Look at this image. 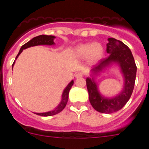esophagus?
<instances>
[{
	"mask_svg": "<svg viewBox=\"0 0 149 149\" xmlns=\"http://www.w3.org/2000/svg\"><path fill=\"white\" fill-rule=\"evenodd\" d=\"M83 75H84V74H83L82 72H77L75 74V77L76 78H80V77H82Z\"/></svg>",
	"mask_w": 149,
	"mask_h": 149,
	"instance_id": "34e87169",
	"label": "esophagus"
}]
</instances>
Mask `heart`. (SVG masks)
Segmentation results:
<instances>
[{
  "instance_id": "obj_1",
  "label": "heart",
  "mask_w": 149,
  "mask_h": 149,
  "mask_svg": "<svg viewBox=\"0 0 149 149\" xmlns=\"http://www.w3.org/2000/svg\"><path fill=\"white\" fill-rule=\"evenodd\" d=\"M74 54L78 58L87 59L91 63H96L102 57L104 48L99 43H85L79 45L74 50Z\"/></svg>"
}]
</instances>
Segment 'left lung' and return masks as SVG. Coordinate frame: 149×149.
Segmentation results:
<instances>
[{
	"label": "left lung",
	"mask_w": 149,
	"mask_h": 149,
	"mask_svg": "<svg viewBox=\"0 0 149 149\" xmlns=\"http://www.w3.org/2000/svg\"><path fill=\"white\" fill-rule=\"evenodd\" d=\"M109 56L100 61L92 69V76L103 72L104 68L116 63L120 67L124 77V86L121 93L113 98H107L100 93L95 77L86 78V87L91 105L98 112L112 113L121 110L131 98L136 80V66L131 50L122 42L109 38L107 44Z\"/></svg>",
	"instance_id": "left-lung-1"
}]
</instances>
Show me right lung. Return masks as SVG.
I'll use <instances>...</instances> for the list:
<instances>
[{
	"label": "right lung",
	"mask_w": 149,
	"mask_h": 149,
	"mask_svg": "<svg viewBox=\"0 0 149 149\" xmlns=\"http://www.w3.org/2000/svg\"><path fill=\"white\" fill-rule=\"evenodd\" d=\"M55 36H47V35H40L38 36H36V37L33 38L31 40H30L28 42L25 43L24 45L22 46L20 51L18 52V55L16 56V60L18 58V56H19L21 53L23 51L24 49H26L27 48H30V47H33V46H36V45H54L55 44L54 42V39H55ZM15 61H14L13 64V66L14 65ZM74 84V81H71L69 84L67 85L66 87L65 88V89L63 90V94H62V99L60 103L59 104L58 106L56 107V108L53 110H51V111L46 112V113H35V114H37V115L42 116H51L56 115V114L59 113L63 109L65 108V105H66L67 102H68V93H69V90L72 88V85Z\"/></svg>",
	"instance_id": "1"
}]
</instances>
